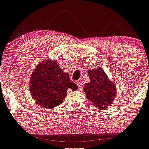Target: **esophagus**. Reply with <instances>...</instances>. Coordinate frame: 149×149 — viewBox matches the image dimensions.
Masks as SVG:
<instances>
[{"label": "esophagus", "mask_w": 149, "mask_h": 149, "mask_svg": "<svg viewBox=\"0 0 149 149\" xmlns=\"http://www.w3.org/2000/svg\"><path fill=\"white\" fill-rule=\"evenodd\" d=\"M77 84L78 89H82L83 86H82V83H81V81H77Z\"/></svg>", "instance_id": "esophagus-1"}]
</instances>
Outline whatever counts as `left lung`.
<instances>
[{
    "instance_id": "8db88e82",
    "label": "left lung",
    "mask_w": 149,
    "mask_h": 149,
    "mask_svg": "<svg viewBox=\"0 0 149 149\" xmlns=\"http://www.w3.org/2000/svg\"><path fill=\"white\" fill-rule=\"evenodd\" d=\"M89 81L83 89L86 97L93 105L100 109H104L111 104L116 96L114 83L108 78L102 68L88 71Z\"/></svg>"
}]
</instances>
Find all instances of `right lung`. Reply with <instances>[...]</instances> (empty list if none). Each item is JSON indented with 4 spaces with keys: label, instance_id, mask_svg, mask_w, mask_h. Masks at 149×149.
<instances>
[{
    "label": "right lung",
    "instance_id": "right-lung-1",
    "mask_svg": "<svg viewBox=\"0 0 149 149\" xmlns=\"http://www.w3.org/2000/svg\"><path fill=\"white\" fill-rule=\"evenodd\" d=\"M69 88L77 90V85L70 81L68 74L62 71L57 61L41 62L32 73L30 94L36 103L43 108L52 109L61 104Z\"/></svg>",
    "mask_w": 149,
    "mask_h": 149
}]
</instances>
